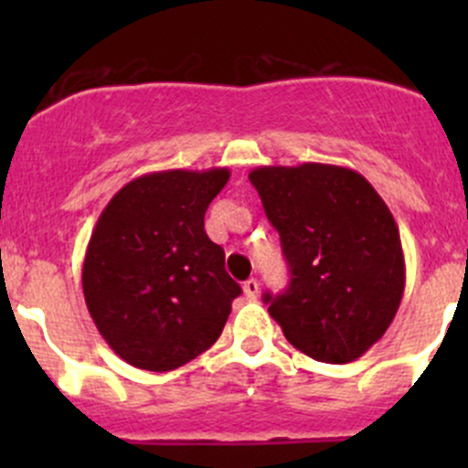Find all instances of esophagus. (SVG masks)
Instances as JSON below:
<instances>
[{
	"label": "esophagus",
	"instance_id": "obj_1",
	"mask_svg": "<svg viewBox=\"0 0 468 468\" xmlns=\"http://www.w3.org/2000/svg\"><path fill=\"white\" fill-rule=\"evenodd\" d=\"M242 287H244V294H247V299L256 301L258 294H261V282H258L256 278H249Z\"/></svg>",
	"mask_w": 468,
	"mask_h": 468
}]
</instances>
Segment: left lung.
<instances>
[{"label":"left lung","mask_w":468,"mask_h":468,"mask_svg":"<svg viewBox=\"0 0 468 468\" xmlns=\"http://www.w3.org/2000/svg\"><path fill=\"white\" fill-rule=\"evenodd\" d=\"M290 264L285 294H264L287 342L317 362L365 356L399 313L405 258L399 226L356 169L303 163L249 174Z\"/></svg>","instance_id":"8db88e82"}]
</instances>
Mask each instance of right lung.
Segmentation results:
<instances>
[{
	"mask_svg": "<svg viewBox=\"0 0 468 468\" xmlns=\"http://www.w3.org/2000/svg\"><path fill=\"white\" fill-rule=\"evenodd\" d=\"M230 169H167L126 183L99 215L83 258L94 325L124 362L174 371L210 348L239 285L204 217Z\"/></svg>",
	"mask_w": 468,
	"mask_h": 468,
	"instance_id": "obj_1",
	"label": "right lung"
}]
</instances>
